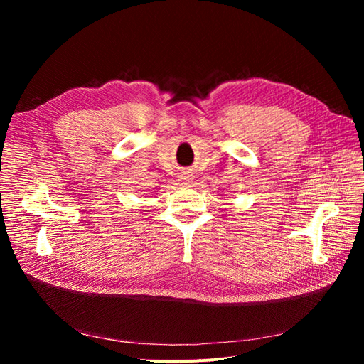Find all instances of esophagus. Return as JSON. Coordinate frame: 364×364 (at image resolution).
Wrapping results in <instances>:
<instances>
[{
	"instance_id": "1",
	"label": "esophagus",
	"mask_w": 364,
	"mask_h": 364,
	"mask_svg": "<svg viewBox=\"0 0 364 364\" xmlns=\"http://www.w3.org/2000/svg\"><path fill=\"white\" fill-rule=\"evenodd\" d=\"M179 179L182 181V182H186V183H190L193 179H194V176L190 173V171H183V173H181V176H179Z\"/></svg>"
}]
</instances>
